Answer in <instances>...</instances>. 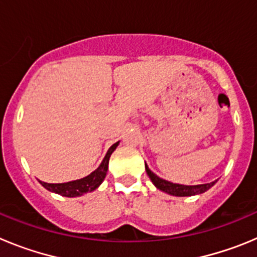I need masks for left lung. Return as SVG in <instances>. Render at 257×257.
<instances>
[{
    "label": "left lung",
    "instance_id": "1",
    "mask_svg": "<svg viewBox=\"0 0 257 257\" xmlns=\"http://www.w3.org/2000/svg\"><path fill=\"white\" fill-rule=\"evenodd\" d=\"M145 170H147V174H148L149 179L152 180V183L156 185L157 188L162 192L169 193L171 196H178V197H188V196H196V194H201V193H205L206 190L210 189L212 187L215 181L210 184H201V185H181V184H174L170 183L167 180H163V179L158 178L156 174L149 170V167L145 163Z\"/></svg>",
    "mask_w": 257,
    "mask_h": 257
}]
</instances>
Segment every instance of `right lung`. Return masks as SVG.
Wrapping results in <instances>:
<instances>
[{
	"label": "right lung",
	"instance_id": "add662e5",
	"mask_svg": "<svg viewBox=\"0 0 257 257\" xmlns=\"http://www.w3.org/2000/svg\"><path fill=\"white\" fill-rule=\"evenodd\" d=\"M118 143L113 144L110 148H109L108 153L104 157L101 165L95 170L94 172L86 176L83 179H79V180L69 181V183H61V184H50L45 183V181H40L47 190L54 193H58L64 197H78L82 196L87 192H92V190L96 189L101 183H103L104 178H105L106 171H108V163L109 158H110V154L114 152V149L117 148Z\"/></svg>",
	"mask_w": 257,
	"mask_h": 257
}]
</instances>
